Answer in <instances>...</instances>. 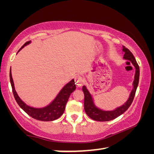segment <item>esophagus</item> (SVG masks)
Masks as SVG:
<instances>
[{
  "mask_svg": "<svg viewBox=\"0 0 154 154\" xmlns=\"http://www.w3.org/2000/svg\"><path fill=\"white\" fill-rule=\"evenodd\" d=\"M75 82H76V84L78 87H81L83 83V80L80 76H77L75 77Z\"/></svg>",
  "mask_w": 154,
  "mask_h": 154,
  "instance_id": "1",
  "label": "esophagus"
}]
</instances>
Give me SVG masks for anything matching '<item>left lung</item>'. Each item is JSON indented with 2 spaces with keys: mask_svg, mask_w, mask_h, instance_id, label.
Here are the masks:
<instances>
[{
  "mask_svg": "<svg viewBox=\"0 0 154 154\" xmlns=\"http://www.w3.org/2000/svg\"><path fill=\"white\" fill-rule=\"evenodd\" d=\"M122 51L124 53L123 58L126 60L130 61L132 64L135 68V74L134 79L133 81V88L129 95V97L126 100V102L123 104L122 106H118L113 110L111 111H105L103 110L98 106H96L94 100L93 96L91 94L90 91L88 90L87 87L85 85H83L82 87V90L84 94V109L86 114L90 117L91 119L96 121L99 122H107L111 121L112 119H116L122 114H123L130 107L131 104L133 101L135 93H136L137 88L138 87L139 81V66L138 65L136 61V59L128 49H127L126 47L123 46L122 48Z\"/></svg>",
  "mask_w": 154,
  "mask_h": 154,
  "instance_id": "1",
  "label": "left lung"
}]
</instances>
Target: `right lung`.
Returning a JSON list of instances; mask_svg holds the SVG:
<instances>
[{
  "mask_svg": "<svg viewBox=\"0 0 154 154\" xmlns=\"http://www.w3.org/2000/svg\"><path fill=\"white\" fill-rule=\"evenodd\" d=\"M31 41H27L26 43H24V45L19 49L17 53L23 48H24V46L29 45ZM9 77L10 82H11V85L12 87L13 94H14V98L15 100H16V102L17 103L18 105L28 115H29L30 117H32V118L40 121H54L59 118L64 113L65 107H66V104L68 100H69L70 95L76 89V85H75V81L72 79L62 88V89L60 91V92L56 96V98L48 105L42 108H35L26 105L20 98V96H18L15 89L14 80H13L11 75V70H10Z\"/></svg>",
  "mask_w": 154,
  "mask_h": 154,
  "instance_id": "right-lung-1",
  "label": "right lung"
}]
</instances>
